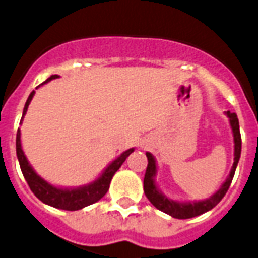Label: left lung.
<instances>
[{
    "instance_id": "obj_1",
    "label": "left lung",
    "mask_w": 258,
    "mask_h": 258,
    "mask_svg": "<svg viewBox=\"0 0 258 258\" xmlns=\"http://www.w3.org/2000/svg\"><path fill=\"white\" fill-rule=\"evenodd\" d=\"M229 121H231V127L233 131V141H235V160H233V166L229 177L227 181L224 182L220 189L217 190L216 194L213 195L209 199L203 200V202H198V203H178L174 200H168L166 196H163L159 190H157L156 185L153 182V177L156 174V164H155V159L152 157L151 153H146L148 157V167H146L145 178H144V190H145L146 198L149 199L152 205L156 209H159L166 214H170L174 218H179V220H185V218H192V217L200 216L206 211L211 210L214 206H217L221 199L225 196L227 190L229 189V185L232 182L233 175H235V170L238 166L239 159H240V151H242V138H240V131H239V120L238 116L235 113H231L229 110L227 112Z\"/></svg>"
}]
</instances>
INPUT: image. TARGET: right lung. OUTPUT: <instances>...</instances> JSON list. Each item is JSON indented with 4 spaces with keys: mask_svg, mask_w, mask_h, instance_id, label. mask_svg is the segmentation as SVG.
Instances as JSON below:
<instances>
[{
    "mask_svg": "<svg viewBox=\"0 0 258 258\" xmlns=\"http://www.w3.org/2000/svg\"><path fill=\"white\" fill-rule=\"evenodd\" d=\"M58 74H53L51 76L47 81L52 79H56ZM45 81V83H47ZM44 84V83H42ZM40 87V85H38ZM34 95V91L31 92L29 98H27V102H26L25 109H23V116L26 114V110L29 107V103H30L31 98ZM22 116V118H23ZM134 149H128L124 153H121L120 156L114 160V162L109 166V167L105 170V173L102 174L99 178L96 179L95 182H92L88 186H84V188H79V189H58L52 185H49L48 182H45L44 179L40 178L34 170L30 167V164L26 159L25 153L22 151V145H20V131L18 130V134H16V155H18V159H19L20 170L23 173V177L27 181V184L30 186V189L33 194L36 195L38 199L44 202L45 205L52 206V207H56V209H62V210H80L85 206H90L92 203H95L99 199H102L105 195H106L107 189H109V185H110V181H112L113 175L117 171L120 166L123 164L124 160L130 156V153H133Z\"/></svg>",
    "mask_w": 258,
    "mask_h": 258,
    "instance_id": "1",
    "label": "right lung"
}]
</instances>
